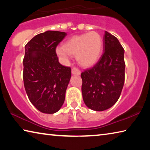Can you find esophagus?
<instances>
[{
  "label": "esophagus",
  "instance_id": "esophagus-1",
  "mask_svg": "<svg viewBox=\"0 0 150 150\" xmlns=\"http://www.w3.org/2000/svg\"><path fill=\"white\" fill-rule=\"evenodd\" d=\"M71 72H72V74L73 75H79L81 74V71L79 70L76 67H73L72 70H71Z\"/></svg>",
  "mask_w": 150,
  "mask_h": 150
}]
</instances>
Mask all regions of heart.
Returning a JSON list of instances; mask_svg holds the SVG:
<instances>
[{"mask_svg": "<svg viewBox=\"0 0 150 150\" xmlns=\"http://www.w3.org/2000/svg\"><path fill=\"white\" fill-rule=\"evenodd\" d=\"M103 41L99 34L91 32L87 34L74 35L68 40L63 47H57V54L64 60L69 55H75L81 65L90 67L96 63L103 50Z\"/></svg>", "mask_w": 150, "mask_h": 150, "instance_id": "b5f03b06", "label": "heart"}]
</instances>
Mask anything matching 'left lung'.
<instances>
[{
  "instance_id": "left-lung-1",
  "label": "left lung",
  "mask_w": 150,
  "mask_h": 150,
  "mask_svg": "<svg viewBox=\"0 0 150 150\" xmlns=\"http://www.w3.org/2000/svg\"><path fill=\"white\" fill-rule=\"evenodd\" d=\"M103 54L91 69L81 73L83 98L93 110L103 111L117 102L125 79L124 50L118 40L105 31Z\"/></svg>"
}]
</instances>
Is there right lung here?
Instances as JSON below:
<instances>
[{
    "mask_svg": "<svg viewBox=\"0 0 150 150\" xmlns=\"http://www.w3.org/2000/svg\"><path fill=\"white\" fill-rule=\"evenodd\" d=\"M66 35L65 32L49 30L25 45L24 88L30 102L43 113H55L64 103L71 69L60 64L55 50Z\"/></svg>",
    "mask_w": 150,
    "mask_h": 150,
    "instance_id": "add662e5",
    "label": "right lung"
}]
</instances>
